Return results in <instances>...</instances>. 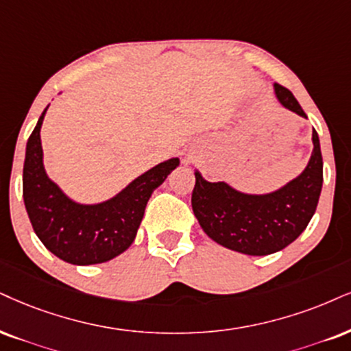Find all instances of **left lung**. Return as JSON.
Listing matches in <instances>:
<instances>
[{
    "mask_svg": "<svg viewBox=\"0 0 351 351\" xmlns=\"http://www.w3.org/2000/svg\"><path fill=\"white\" fill-rule=\"evenodd\" d=\"M285 109L304 117L293 93L274 84ZM313 153L304 171L268 193H245L228 182H210L195 169L192 208L205 234L223 247L245 255H268L296 241L317 208L322 190V153L313 132Z\"/></svg>",
    "mask_w": 351,
    "mask_h": 351,
    "instance_id": "1",
    "label": "left lung"
}]
</instances>
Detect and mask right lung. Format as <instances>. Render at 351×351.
Masks as SVG:
<instances>
[{
	"mask_svg": "<svg viewBox=\"0 0 351 351\" xmlns=\"http://www.w3.org/2000/svg\"><path fill=\"white\" fill-rule=\"evenodd\" d=\"M49 106L25 146L23 197L29 219L42 244L62 261L73 265L109 262L133 244L146 203L180 159L159 162L109 200H73L50 179L43 166L40 128Z\"/></svg>",
	"mask_w": 351,
	"mask_h": 351,
	"instance_id": "right-lung-1",
	"label": "right lung"
}]
</instances>
